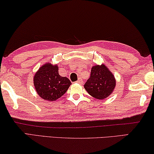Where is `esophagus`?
I'll use <instances>...</instances> for the list:
<instances>
[{
  "instance_id": "34e87169",
  "label": "esophagus",
  "mask_w": 154,
  "mask_h": 154,
  "mask_svg": "<svg viewBox=\"0 0 154 154\" xmlns=\"http://www.w3.org/2000/svg\"><path fill=\"white\" fill-rule=\"evenodd\" d=\"M76 82H77V83H78V84H82V81L81 79H79V80H77V81Z\"/></svg>"
}]
</instances>
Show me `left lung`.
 I'll list each match as a JSON object with an SVG mask.
<instances>
[{
  "label": "left lung",
  "mask_w": 154,
  "mask_h": 154,
  "mask_svg": "<svg viewBox=\"0 0 154 154\" xmlns=\"http://www.w3.org/2000/svg\"><path fill=\"white\" fill-rule=\"evenodd\" d=\"M116 86L114 75L105 64L92 67L90 77L84 84L89 94L97 99H104L112 94Z\"/></svg>",
  "instance_id": "obj_1"
}]
</instances>
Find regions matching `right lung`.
Returning <instances> with one entry per match:
<instances>
[{
  "label": "right lung",
  "instance_id": "1",
  "mask_svg": "<svg viewBox=\"0 0 154 154\" xmlns=\"http://www.w3.org/2000/svg\"><path fill=\"white\" fill-rule=\"evenodd\" d=\"M58 66L51 63L42 65L33 77L34 86L41 98L53 101L66 93L71 82L66 77H62L58 72Z\"/></svg>",
  "mask_w": 154,
  "mask_h": 154
}]
</instances>
